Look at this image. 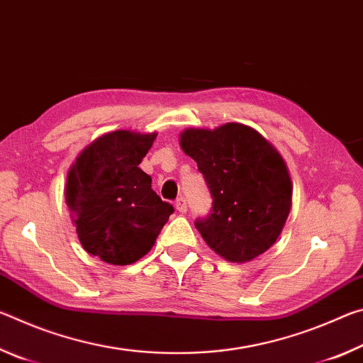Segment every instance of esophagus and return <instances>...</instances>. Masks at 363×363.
Masks as SVG:
<instances>
[{"mask_svg":"<svg viewBox=\"0 0 363 363\" xmlns=\"http://www.w3.org/2000/svg\"><path fill=\"white\" fill-rule=\"evenodd\" d=\"M174 206H176V210L179 211V213H186L187 211V200L184 199V196H181V199L176 200Z\"/></svg>","mask_w":363,"mask_h":363,"instance_id":"1","label":"esophagus"}]
</instances>
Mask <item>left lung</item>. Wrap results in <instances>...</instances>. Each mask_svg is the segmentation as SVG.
I'll return each instance as SVG.
<instances>
[{
    "mask_svg": "<svg viewBox=\"0 0 363 363\" xmlns=\"http://www.w3.org/2000/svg\"><path fill=\"white\" fill-rule=\"evenodd\" d=\"M179 144L213 196V213L195 223L208 247L238 264L266 253L291 210L293 184L279 150L242 123L187 128Z\"/></svg>",
    "mask_w": 363,
    "mask_h": 363,
    "instance_id": "8db88e82",
    "label": "left lung"
}]
</instances>
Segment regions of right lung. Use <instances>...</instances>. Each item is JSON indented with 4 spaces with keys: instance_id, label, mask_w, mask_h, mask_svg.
Listing matches in <instances>:
<instances>
[{
    "instance_id": "obj_1",
    "label": "right lung",
    "mask_w": 363,
    "mask_h": 363,
    "mask_svg": "<svg viewBox=\"0 0 363 363\" xmlns=\"http://www.w3.org/2000/svg\"><path fill=\"white\" fill-rule=\"evenodd\" d=\"M155 138L133 130L102 134L67 173L65 203L79 243L107 264L128 266L145 256L174 211L139 168Z\"/></svg>"
}]
</instances>
